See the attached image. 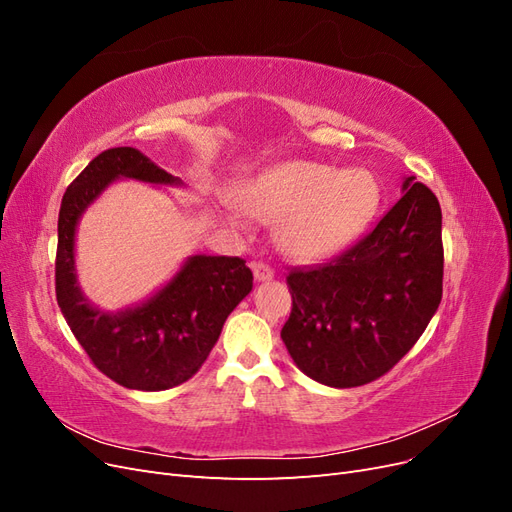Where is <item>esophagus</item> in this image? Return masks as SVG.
<instances>
[{
    "mask_svg": "<svg viewBox=\"0 0 512 512\" xmlns=\"http://www.w3.org/2000/svg\"><path fill=\"white\" fill-rule=\"evenodd\" d=\"M252 271H254V280L256 282H269V280H273V269L269 265H265V262H254Z\"/></svg>",
    "mask_w": 512,
    "mask_h": 512,
    "instance_id": "esophagus-1",
    "label": "esophagus"
}]
</instances>
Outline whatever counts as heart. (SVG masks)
<instances>
[{"mask_svg": "<svg viewBox=\"0 0 512 512\" xmlns=\"http://www.w3.org/2000/svg\"><path fill=\"white\" fill-rule=\"evenodd\" d=\"M241 206L228 205L230 218L245 220V211L273 222L284 254L299 262L327 258L346 247L374 218L380 183L369 168L339 170L316 160L273 164L241 192Z\"/></svg>", "mask_w": 512, "mask_h": 512, "instance_id": "obj_1", "label": "heart"}]
</instances>
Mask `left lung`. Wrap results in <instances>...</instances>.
I'll use <instances>...</instances> for the list:
<instances>
[{"instance_id":"1","label":"left lung","mask_w":512,"mask_h":512,"mask_svg":"<svg viewBox=\"0 0 512 512\" xmlns=\"http://www.w3.org/2000/svg\"><path fill=\"white\" fill-rule=\"evenodd\" d=\"M395 207L344 254L286 277L282 339L305 376L352 389L384 376L423 335L442 299V211L414 177Z\"/></svg>"}]
</instances>
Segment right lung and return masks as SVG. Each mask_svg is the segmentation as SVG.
<instances>
[{
  "instance_id": "1",
  "label": "right lung",
  "mask_w": 512,
  "mask_h": 512,
  "mask_svg": "<svg viewBox=\"0 0 512 512\" xmlns=\"http://www.w3.org/2000/svg\"><path fill=\"white\" fill-rule=\"evenodd\" d=\"M134 179L183 185L134 147L102 151L61 198L55 292L74 337L94 365L134 391H166L190 380L218 342L228 314L252 290V271L237 256L194 254L145 301L106 312L91 303L76 273V228L108 185Z\"/></svg>"
}]
</instances>
